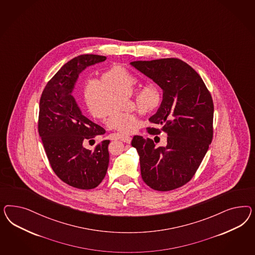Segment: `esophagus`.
Here are the masks:
<instances>
[{"label": "esophagus", "instance_id": "esophagus-1", "mask_svg": "<svg viewBox=\"0 0 255 255\" xmlns=\"http://www.w3.org/2000/svg\"><path fill=\"white\" fill-rule=\"evenodd\" d=\"M122 141H124V143H127V144H130L131 141V136H124L122 138Z\"/></svg>", "mask_w": 255, "mask_h": 255}]
</instances>
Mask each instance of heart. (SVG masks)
Here are the masks:
<instances>
[{"mask_svg":"<svg viewBox=\"0 0 255 255\" xmlns=\"http://www.w3.org/2000/svg\"><path fill=\"white\" fill-rule=\"evenodd\" d=\"M138 84V79L129 70L113 65L103 70L99 77H87L81 84L80 93L87 111L96 119L107 115V124L121 134L138 131L142 122L131 113L121 111L124 108L123 96L131 97ZM161 101V93L153 85L139 91L134 96L135 108L140 114L153 111Z\"/></svg>","mask_w":255,"mask_h":255,"instance_id":"b5f03b06","label":"heart"}]
</instances>
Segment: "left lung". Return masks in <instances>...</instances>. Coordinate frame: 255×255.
Wrapping results in <instances>:
<instances>
[{"label":"left lung","instance_id":"1","mask_svg":"<svg viewBox=\"0 0 255 255\" xmlns=\"http://www.w3.org/2000/svg\"><path fill=\"white\" fill-rule=\"evenodd\" d=\"M106 60L100 55L75 57L46 83L40 98L38 132L50 166L63 182L81 190L96 188L105 178L109 140H103L93 150L83 147L85 139L106 130L82 115L71 93L86 67Z\"/></svg>","mask_w":255,"mask_h":255}]
</instances>
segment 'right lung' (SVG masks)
Returning a JSON list of instances; mask_svg holds the SVG:
<instances>
[{"label": "right lung", "instance_id": "add662e5", "mask_svg": "<svg viewBox=\"0 0 255 255\" xmlns=\"http://www.w3.org/2000/svg\"><path fill=\"white\" fill-rule=\"evenodd\" d=\"M162 90V101L148 121L149 134H167L165 147L134 135L131 146L140 156L144 182L151 189L167 192L185 185L198 169L213 138L214 105L203 79L177 58L131 62Z\"/></svg>", "mask_w": 255, "mask_h": 255}]
</instances>
